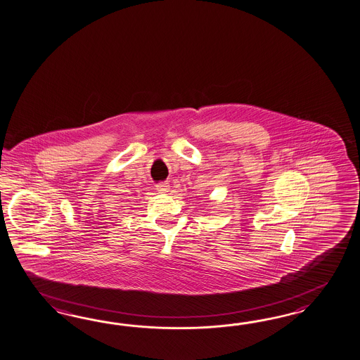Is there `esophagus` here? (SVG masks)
Here are the masks:
<instances>
[{"label": "esophagus", "mask_w": 360, "mask_h": 360, "mask_svg": "<svg viewBox=\"0 0 360 360\" xmlns=\"http://www.w3.org/2000/svg\"><path fill=\"white\" fill-rule=\"evenodd\" d=\"M156 190L158 193H167L170 191V184L169 182H161V184H156Z\"/></svg>", "instance_id": "esophagus-1"}]
</instances>
